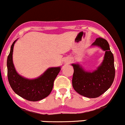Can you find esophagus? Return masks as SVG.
<instances>
[{
	"mask_svg": "<svg viewBox=\"0 0 125 125\" xmlns=\"http://www.w3.org/2000/svg\"><path fill=\"white\" fill-rule=\"evenodd\" d=\"M65 62H66V63H68L70 62V60H66V61H65Z\"/></svg>",
	"mask_w": 125,
	"mask_h": 125,
	"instance_id": "obj_1",
	"label": "esophagus"
}]
</instances>
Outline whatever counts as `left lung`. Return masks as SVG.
Instances as JSON below:
<instances>
[{
  "mask_svg": "<svg viewBox=\"0 0 125 125\" xmlns=\"http://www.w3.org/2000/svg\"><path fill=\"white\" fill-rule=\"evenodd\" d=\"M91 47H98L105 51L103 61L93 72L85 70L79 63H72L74 69L72 85L80 95L96 98L107 91L114 82L115 74L114 57L108 42L103 38H97Z\"/></svg>",
  "mask_w": 125,
  "mask_h": 125,
  "instance_id": "1",
  "label": "left lung"
}]
</instances>
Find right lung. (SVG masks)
Wrapping results in <instances>:
<instances>
[{
  "instance_id": "obj_1",
  "label": "right lung",
  "mask_w": 125,
  "mask_h": 125,
  "mask_svg": "<svg viewBox=\"0 0 125 125\" xmlns=\"http://www.w3.org/2000/svg\"><path fill=\"white\" fill-rule=\"evenodd\" d=\"M15 40L7 58V75L9 84L17 95L30 101H39L48 96L53 88V81L61 70L60 66L51 67L34 79L22 76L17 72L13 62V52Z\"/></svg>"
}]
</instances>
